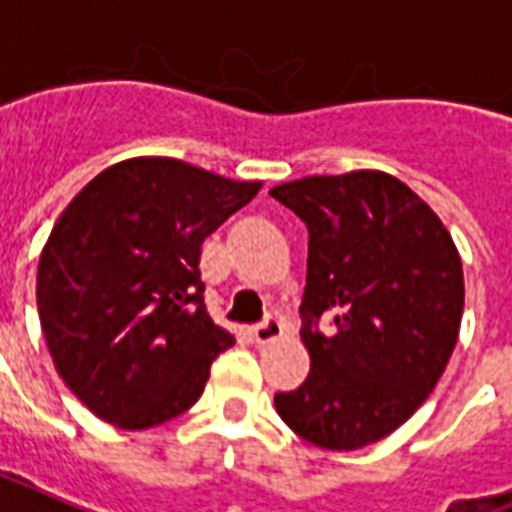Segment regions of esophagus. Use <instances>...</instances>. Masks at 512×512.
<instances>
[{
  "instance_id": "esophagus-1",
  "label": "esophagus",
  "mask_w": 512,
  "mask_h": 512,
  "mask_svg": "<svg viewBox=\"0 0 512 512\" xmlns=\"http://www.w3.org/2000/svg\"><path fill=\"white\" fill-rule=\"evenodd\" d=\"M284 333V325L282 319L279 317H265L260 325L252 327V341L257 343V346H265V343L276 341V338H282Z\"/></svg>"
}]
</instances>
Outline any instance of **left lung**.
<instances>
[{
  "mask_svg": "<svg viewBox=\"0 0 512 512\" xmlns=\"http://www.w3.org/2000/svg\"><path fill=\"white\" fill-rule=\"evenodd\" d=\"M271 195L308 228L300 335L311 354L308 378L276 392V411L319 448L376 443L411 419L451 360L459 252L438 214L384 171L303 177Z\"/></svg>",
  "mask_w": 512,
  "mask_h": 512,
  "instance_id": "obj_1",
  "label": "left lung"
}]
</instances>
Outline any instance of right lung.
Segmentation results:
<instances>
[{
  "instance_id": "right-lung-1",
  "label": "right lung",
  "mask_w": 512,
  "mask_h": 512,
  "mask_svg": "<svg viewBox=\"0 0 512 512\" xmlns=\"http://www.w3.org/2000/svg\"><path fill=\"white\" fill-rule=\"evenodd\" d=\"M257 190L177 158H134L58 217L39 257V322L61 378L99 419L150 429L201 397L236 343L206 314L201 244Z\"/></svg>"
}]
</instances>
